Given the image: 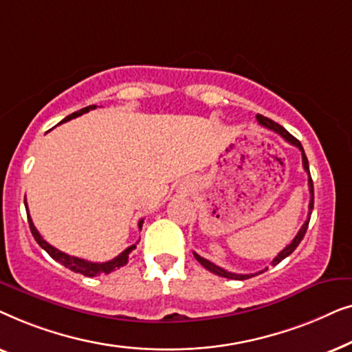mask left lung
<instances>
[{
	"label": "left lung",
	"mask_w": 352,
	"mask_h": 352,
	"mask_svg": "<svg viewBox=\"0 0 352 352\" xmlns=\"http://www.w3.org/2000/svg\"><path fill=\"white\" fill-rule=\"evenodd\" d=\"M256 120H258V123L261 124V126L267 128V129H271V131L277 133V134H280V136H282L283 139H285L287 142H290L292 146H296L298 148H300V151H301V157H302V168H305V171L307 173V186H309V194H311V199H309V213H307V219L305 221V224L301 226V229L298 230V234L295 235V239H293L292 242L288 243L287 247L283 248L282 252L278 253L276 258L272 259V263H271V264H272V266H276V264L280 263L282 259H285L287 256H290V254L296 250L298 245H300V242L302 240V237H305V234H306V230H307V226H309V219H311L312 208H314V186H312L311 173H309V163H307V158H306L305 148H302L301 142L298 141V139H296L295 136H292V134L288 133L285 128L280 126V124L276 123V122H272V120H269V118H266V117H263V115H256ZM194 256H195L197 261H199V263L201 264V266H204L205 269H208L210 272L216 274V276L226 277V278H234V280H245V278H250V277H253V276H258V274H263L264 271H267V267H266V269H263V271H259V272H256V274H234V272L226 271V269H223V267L216 266V264H213L211 261H208V259L201 258L200 254L194 253Z\"/></svg>",
	"instance_id": "left-lung-1"
}]
</instances>
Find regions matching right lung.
<instances>
[{"instance_id":"right-lung-1","label":"right lung","mask_w":352,"mask_h":352,"mask_svg":"<svg viewBox=\"0 0 352 352\" xmlns=\"http://www.w3.org/2000/svg\"><path fill=\"white\" fill-rule=\"evenodd\" d=\"M96 105H89V107H85L78 110V112H74L72 115H69V117H65L62 122H69V120L72 118H76L80 117V115H83L86 112H89V110H94ZM60 122V123H62ZM25 201V208H27V218H28V224H30V230H32V235L35 237L36 243L40 245V247L45 250V252L50 254V256L52 259H56L57 263H60L62 266L69 267L70 271L74 272H78V274H83V276L86 277H98V276H104V274H110L112 271H115V269H120L123 267L124 264L128 263L129 256H131V252L134 248H136V245H131V247H128L124 252H122L118 254L117 258L110 259V261L107 263H91V261H86V259H81V258H76V256H70V254H67L64 252H60V250H57L56 247H52V245H50L46 242L45 239L41 237L40 232H38L35 224H33V221L30 218V214H28V206H27V200ZM142 223L144 219L139 221V229H142Z\"/></svg>"}]
</instances>
